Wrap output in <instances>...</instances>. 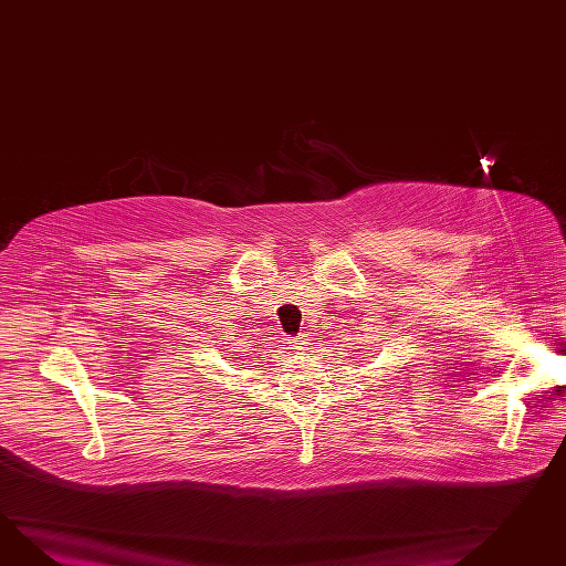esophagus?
<instances>
[{
  "instance_id": "obj_1",
  "label": "esophagus",
  "mask_w": 566,
  "mask_h": 566,
  "mask_svg": "<svg viewBox=\"0 0 566 566\" xmlns=\"http://www.w3.org/2000/svg\"><path fill=\"white\" fill-rule=\"evenodd\" d=\"M307 345H310V343H307V336L300 334L297 338H293V340H291L290 347L293 348V350H305Z\"/></svg>"
}]
</instances>
